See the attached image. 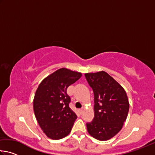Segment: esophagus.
<instances>
[{
    "label": "esophagus",
    "instance_id": "1",
    "mask_svg": "<svg viewBox=\"0 0 155 155\" xmlns=\"http://www.w3.org/2000/svg\"><path fill=\"white\" fill-rule=\"evenodd\" d=\"M79 111H80V112L81 113V114H82V113L83 112V111H84V108H81V109H79Z\"/></svg>",
    "mask_w": 155,
    "mask_h": 155
}]
</instances>
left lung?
<instances>
[{
  "label": "left lung",
  "instance_id": "obj_1",
  "mask_svg": "<svg viewBox=\"0 0 155 155\" xmlns=\"http://www.w3.org/2000/svg\"><path fill=\"white\" fill-rule=\"evenodd\" d=\"M94 94V117L86 124L91 137L109 140L120 132L127 120L129 103L124 89L108 73L85 74Z\"/></svg>",
  "mask_w": 155,
  "mask_h": 155
}]
</instances>
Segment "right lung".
Instances as JSON below:
<instances>
[{
    "mask_svg": "<svg viewBox=\"0 0 155 155\" xmlns=\"http://www.w3.org/2000/svg\"><path fill=\"white\" fill-rule=\"evenodd\" d=\"M82 77L81 72L62 68L41 81L35 91L33 110L47 137L57 140L69 135L77 118L70 109L67 89Z\"/></svg>",
    "mask_w": 155,
    "mask_h": 155,
    "instance_id": "obj_1",
    "label": "right lung"
}]
</instances>
